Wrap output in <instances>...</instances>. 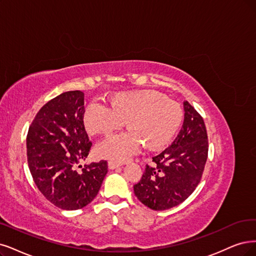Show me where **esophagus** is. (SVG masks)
<instances>
[{"mask_svg": "<svg viewBox=\"0 0 256 256\" xmlns=\"http://www.w3.org/2000/svg\"><path fill=\"white\" fill-rule=\"evenodd\" d=\"M108 166V168H110V170H114V168H117L121 166V164L116 162H112V160H110Z\"/></svg>", "mask_w": 256, "mask_h": 256, "instance_id": "1", "label": "esophagus"}]
</instances>
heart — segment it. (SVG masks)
Returning <instances> with one entry per match:
<instances>
[{
  "label": "heart",
  "instance_id": "1",
  "mask_svg": "<svg viewBox=\"0 0 256 256\" xmlns=\"http://www.w3.org/2000/svg\"><path fill=\"white\" fill-rule=\"evenodd\" d=\"M108 108L90 103L83 115L84 126L90 135H110L126 124L128 133L112 136L99 144L94 153L100 158L123 162L140 150L166 146L182 120L177 101L155 90L121 92L108 99Z\"/></svg>",
  "mask_w": 256,
  "mask_h": 256
}]
</instances>
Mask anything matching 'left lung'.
<instances>
[{"label":"left lung","instance_id":"8db88e82","mask_svg":"<svg viewBox=\"0 0 256 256\" xmlns=\"http://www.w3.org/2000/svg\"><path fill=\"white\" fill-rule=\"evenodd\" d=\"M184 110V124L173 144L153 157L154 164H146L134 186L138 200L155 211L184 202L200 182L206 162L209 144L204 119L188 101Z\"/></svg>","mask_w":256,"mask_h":256}]
</instances>
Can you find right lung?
<instances>
[{"label": "right lung", "instance_id": "add662e5", "mask_svg": "<svg viewBox=\"0 0 256 256\" xmlns=\"http://www.w3.org/2000/svg\"><path fill=\"white\" fill-rule=\"evenodd\" d=\"M84 94L65 92L38 112L26 138L27 162L36 186L56 206L78 210L97 196L108 162L79 166L92 142L84 128Z\"/></svg>", "mask_w": 256, "mask_h": 256}]
</instances>
